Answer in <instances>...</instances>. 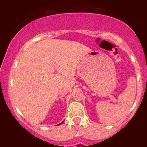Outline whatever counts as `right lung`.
<instances>
[{
    "instance_id": "add662e5",
    "label": "right lung",
    "mask_w": 147,
    "mask_h": 147,
    "mask_svg": "<svg viewBox=\"0 0 147 147\" xmlns=\"http://www.w3.org/2000/svg\"><path fill=\"white\" fill-rule=\"evenodd\" d=\"M63 122H62L61 123H60V124H58V125H60V124H62V123H63Z\"/></svg>"
}]
</instances>
